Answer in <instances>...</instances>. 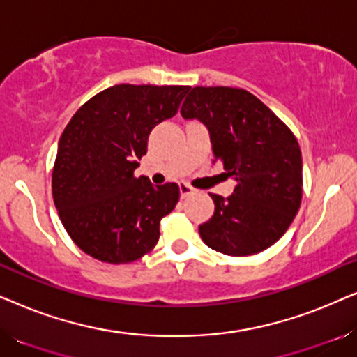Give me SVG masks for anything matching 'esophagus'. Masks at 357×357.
Wrapping results in <instances>:
<instances>
[{
	"label": "esophagus",
	"mask_w": 357,
	"mask_h": 357,
	"mask_svg": "<svg viewBox=\"0 0 357 357\" xmlns=\"http://www.w3.org/2000/svg\"><path fill=\"white\" fill-rule=\"evenodd\" d=\"M178 188H180V195H182V198H187L188 195H192L195 192V190L187 183H180Z\"/></svg>",
	"instance_id": "obj_1"
}]
</instances>
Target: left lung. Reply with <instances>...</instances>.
<instances>
[{"instance_id":"obj_1","label":"left lung","mask_w":357,"mask_h":357,"mask_svg":"<svg viewBox=\"0 0 357 357\" xmlns=\"http://www.w3.org/2000/svg\"><path fill=\"white\" fill-rule=\"evenodd\" d=\"M180 114L206 126L213 162H221L236 180L231 197L209 193L214 214L199 226L203 242L231 257L271 247L301 206L302 155L296 136L260 99L237 87H193Z\"/></svg>"}]
</instances>
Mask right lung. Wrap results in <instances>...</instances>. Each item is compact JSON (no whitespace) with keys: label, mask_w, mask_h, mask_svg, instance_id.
Segmentation results:
<instances>
[{"label":"right lung","mask_w":357,"mask_h":357,"mask_svg":"<svg viewBox=\"0 0 357 357\" xmlns=\"http://www.w3.org/2000/svg\"><path fill=\"white\" fill-rule=\"evenodd\" d=\"M188 86L116 84L73 115L58 143L53 202L73 242L96 260H138L159 241L160 219L180 198L177 183L135 177L155 125L172 119Z\"/></svg>","instance_id":"right-lung-1"}]
</instances>
